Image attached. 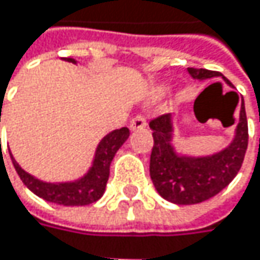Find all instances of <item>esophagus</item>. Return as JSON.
Here are the masks:
<instances>
[{"label": "esophagus", "mask_w": 260, "mask_h": 260, "mask_svg": "<svg viewBox=\"0 0 260 260\" xmlns=\"http://www.w3.org/2000/svg\"><path fill=\"white\" fill-rule=\"evenodd\" d=\"M146 119H144V116H141V114H138V116H135L132 120H131L129 123V128L132 131H137V129H144L146 128Z\"/></svg>", "instance_id": "34e87169"}]
</instances>
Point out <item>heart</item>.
Returning <instances> with one entry per match:
<instances>
[{
    "label": "heart",
    "instance_id": "obj_1",
    "mask_svg": "<svg viewBox=\"0 0 260 260\" xmlns=\"http://www.w3.org/2000/svg\"><path fill=\"white\" fill-rule=\"evenodd\" d=\"M167 90H169V87H167V85H159V87L156 88V94H164Z\"/></svg>",
    "mask_w": 260,
    "mask_h": 260
}]
</instances>
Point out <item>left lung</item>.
<instances>
[{"mask_svg": "<svg viewBox=\"0 0 260 260\" xmlns=\"http://www.w3.org/2000/svg\"><path fill=\"white\" fill-rule=\"evenodd\" d=\"M188 74L200 81L221 77L226 84L232 85L229 79L215 71L188 68ZM149 126L153 131L150 178L159 196L172 203L196 205L217 196L234 181L242 166L248 144V126L244 101L241 102L239 120L232 143L226 149L209 156H186L179 155L175 150L172 144V114H162L150 120Z\"/></svg>", "mask_w": 260, "mask_h": 260, "instance_id": "left-lung-1", "label": "left lung"}]
</instances>
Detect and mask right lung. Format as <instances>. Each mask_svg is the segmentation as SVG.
I'll return each instance as SVG.
<instances>
[{"label": "right lung", "instance_id": "obj_1", "mask_svg": "<svg viewBox=\"0 0 260 260\" xmlns=\"http://www.w3.org/2000/svg\"><path fill=\"white\" fill-rule=\"evenodd\" d=\"M64 60L69 63H77L74 58H64ZM128 137H129L128 128H120V129L107 134L96 147L93 164L88 169V172L82 178L72 182L51 183V182L39 181L21 169V166L15 161L12 153H10V158H12V162H13L15 170L18 172L21 181L24 182L26 188L29 191H32L36 196L45 199L46 202H52L57 205L84 206V205L94 203L96 200H99L104 196L107 182L110 178L111 161H113L116 152L128 140Z\"/></svg>", "mask_w": 260, "mask_h": 260}]
</instances>
